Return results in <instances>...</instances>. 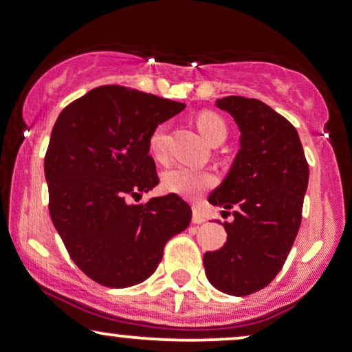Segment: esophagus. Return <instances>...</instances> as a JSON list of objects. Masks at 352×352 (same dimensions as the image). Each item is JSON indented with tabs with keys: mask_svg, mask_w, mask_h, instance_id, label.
Instances as JSON below:
<instances>
[{
	"mask_svg": "<svg viewBox=\"0 0 352 352\" xmlns=\"http://www.w3.org/2000/svg\"><path fill=\"white\" fill-rule=\"evenodd\" d=\"M206 222V219H204V215L201 214V212H199L197 209H194L192 210V223L194 225H201V223H204Z\"/></svg>",
	"mask_w": 352,
	"mask_h": 352,
	"instance_id": "obj_1",
	"label": "esophagus"
}]
</instances>
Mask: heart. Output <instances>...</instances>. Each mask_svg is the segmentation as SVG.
<instances>
[{
    "label": "heart",
    "mask_w": 352,
    "mask_h": 352,
    "mask_svg": "<svg viewBox=\"0 0 352 352\" xmlns=\"http://www.w3.org/2000/svg\"><path fill=\"white\" fill-rule=\"evenodd\" d=\"M197 129L207 143H212L217 138L227 137V125L222 117L214 112H202L197 117ZM164 137H166V127L158 125L151 132L148 145L150 151L155 156H162L164 150ZM163 183L168 190L181 194L184 197H197L214 183V177L209 173L199 171L196 168L177 164L175 168H169L163 175Z\"/></svg>",
    "instance_id": "obj_1"
}]
</instances>
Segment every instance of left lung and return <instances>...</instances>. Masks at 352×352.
Returning a JSON list of instances; mask_svg holds the SVG:
<instances>
[{"instance_id": "obj_1", "label": "left lung", "mask_w": 352, "mask_h": 352, "mask_svg": "<svg viewBox=\"0 0 352 352\" xmlns=\"http://www.w3.org/2000/svg\"><path fill=\"white\" fill-rule=\"evenodd\" d=\"M215 106L240 130V150L212 206L233 209L227 241L204 254L209 282L228 296L258 292L279 274L300 228L309 164L296 127L258 99L227 96Z\"/></svg>"}]
</instances>
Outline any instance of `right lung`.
Instances as JSON below:
<instances>
[{"instance_id":"right-lung-1","label":"right lung","mask_w":352,"mask_h":352,"mask_svg":"<svg viewBox=\"0 0 352 352\" xmlns=\"http://www.w3.org/2000/svg\"><path fill=\"white\" fill-rule=\"evenodd\" d=\"M183 102L99 86L68 104L52 129L45 181L52 222L72 259L106 287L124 289L153 274L169 238L192 210L177 194L133 204L160 183L150 135Z\"/></svg>"}]
</instances>
